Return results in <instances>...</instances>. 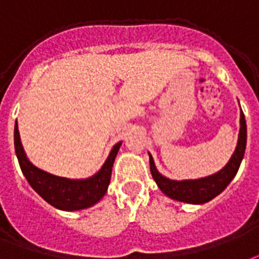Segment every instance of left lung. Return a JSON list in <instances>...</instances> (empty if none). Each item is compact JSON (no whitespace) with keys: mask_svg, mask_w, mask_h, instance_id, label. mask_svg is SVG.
Instances as JSON below:
<instances>
[{"mask_svg":"<svg viewBox=\"0 0 259 259\" xmlns=\"http://www.w3.org/2000/svg\"><path fill=\"white\" fill-rule=\"evenodd\" d=\"M247 144V124L244 119V114L240 112V130H239V140L235 152L224 167L211 174L208 177L198 178V180H170L159 173L155 166L154 158L149 154V166L151 174L154 177L155 183L158 184L159 189L170 199L178 202L191 203V204H203L210 202L211 199L218 196L220 193L227 188L233 177L236 176L237 170L240 167L244 151Z\"/></svg>","mask_w":259,"mask_h":259,"instance_id":"obj_1","label":"left lung"}]
</instances>
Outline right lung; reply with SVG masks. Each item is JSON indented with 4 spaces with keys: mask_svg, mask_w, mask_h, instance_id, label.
<instances>
[{
    "mask_svg": "<svg viewBox=\"0 0 259 259\" xmlns=\"http://www.w3.org/2000/svg\"><path fill=\"white\" fill-rule=\"evenodd\" d=\"M122 141L116 143L111 149L108 158L96 174L89 178L72 180L59 177L41 170L28 160L23 149L17 120L15 123V151L24 177L31 185V188L53 207L64 211H76L95 206L104 196L110 185L112 166L119 151Z\"/></svg>",
    "mask_w": 259,
    "mask_h": 259,
    "instance_id": "add662e5",
    "label": "right lung"
}]
</instances>
